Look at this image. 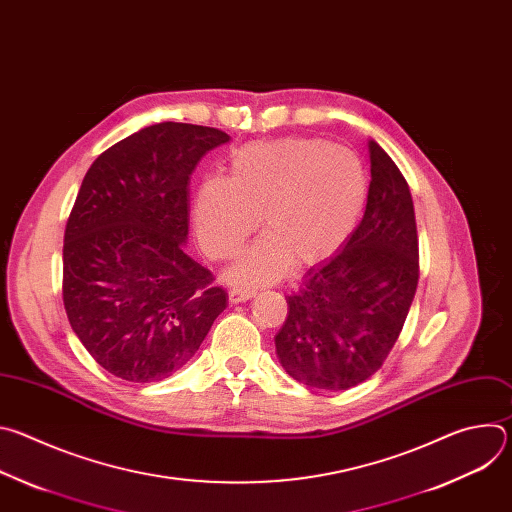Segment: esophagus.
I'll return each mask as SVG.
<instances>
[{"mask_svg": "<svg viewBox=\"0 0 512 512\" xmlns=\"http://www.w3.org/2000/svg\"><path fill=\"white\" fill-rule=\"evenodd\" d=\"M255 296L253 289H245V287H233L229 289V300L231 304H241V302H247Z\"/></svg>", "mask_w": 512, "mask_h": 512, "instance_id": "obj_1", "label": "esophagus"}]
</instances>
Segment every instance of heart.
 Returning a JSON list of instances; mask_svg holds the SVG:
<instances>
[{
  "label": "heart",
  "instance_id": "1",
  "mask_svg": "<svg viewBox=\"0 0 512 512\" xmlns=\"http://www.w3.org/2000/svg\"><path fill=\"white\" fill-rule=\"evenodd\" d=\"M367 172L348 150L322 139L257 141L237 150L229 178L200 184L194 227L202 251L231 259L259 225L267 231L231 269L241 285L281 279L289 265L312 267L356 229L367 202Z\"/></svg>",
  "mask_w": 512,
  "mask_h": 512
}]
</instances>
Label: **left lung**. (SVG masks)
Masks as SVG:
<instances>
[{"label": "left lung", "mask_w": 512, "mask_h": 512, "mask_svg": "<svg viewBox=\"0 0 512 512\" xmlns=\"http://www.w3.org/2000/svg\"><path fill=\"white\" fill-rule=\"evenodd\" d=\"M367 210L346 245L310 269L287 296L275 336L289 377L324 391H346L373 377L393 350L419 281L413 198L401 170L369 141Z\"/></svg>", "instance_id": "8db88e82"}]
</instances>
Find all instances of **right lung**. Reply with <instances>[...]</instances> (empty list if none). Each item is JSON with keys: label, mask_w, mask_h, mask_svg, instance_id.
<instances>
[{"label": "right lung", "mask_w": 512, "mask_h": 512, "mask_svg": "<svg viewBox=\"0 0 512 512\" xmlns=\"http://www.w3.org/2000/svg\"><path fill=\"white\" fill-rule=\"evenodd\" d=\"M227 141L216 127H143L93 162L68 214L64 310L89 354L123 381L176 373L227 308V291L184 251L190 176Z\"/></svg>", "instance_id": "add662e5"}]
</instances>
